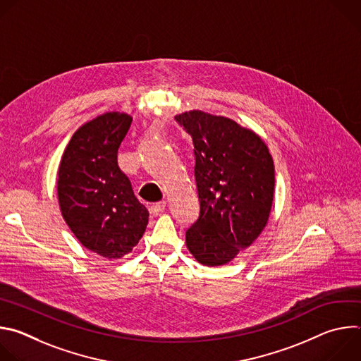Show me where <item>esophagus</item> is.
Listing matches in <instances>:
<instances>
[{
    "label": "esophagus",
    "instance_id": "obj_1",
    "mask_svg": "<svg viewBox=\"0 0 361 361\" xmlns=\"http://www.w3.org/2000/svg\"><path fill=\"white\" fill-rule=\"evenodd\" d=\"M164 210H166V201H159V202H156V204H152L151 207H149V213H151L152 216H159V214H161Z\"/></svg>",
    "mask_w": 361,
    "mask_h": 361
}]
</instances>
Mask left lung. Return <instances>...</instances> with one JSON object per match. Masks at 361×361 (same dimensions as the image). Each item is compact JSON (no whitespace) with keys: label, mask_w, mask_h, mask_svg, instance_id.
<instances>
[{"label":"left lung","mask_w":361,"mask_h":361,"mask_svg":"<svg viewBox=\"0 0 361 361\" xmlns=\"http://www.w3.org/2000/svg\"><path fill=\"white\" fill-rule=\"evenodd\" d=\"M174 120L192 138L198 219L185 231L197 262L223 266L267 224L274 164L264 141L235 121L198 110Z\"/></svg>","instance_id":"8db88e82"}]
</instances>
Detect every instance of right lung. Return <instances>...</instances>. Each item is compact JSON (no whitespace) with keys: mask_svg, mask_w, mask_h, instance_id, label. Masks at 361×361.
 <instances>
[{"mask_svg":"<svg viewBox=\"0 0 361 361\" xmlns=\"http://www.w3.org/2000/svg\"><path fill=\"white\" fill-rule=\"evenodd\" d=\"M131 121L124 113H107L80 127L59 170L66 223L85 248L110 260L130 252L148 223V212L117 160Z\"/></svg>","mask_w":361,"mask_h":361,"instance_id":"add662e5","label":"right lung"}]
</instances>
